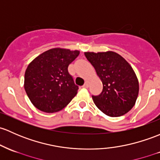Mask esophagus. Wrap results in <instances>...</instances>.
Wrapping results in <instances>:
<instances>
[{"label": "esophagus", "mask_w": 160, "mask_h": 160, "mask_svg": "<svg viewBox=\"0 0 160 160\" xmlns=\"http://www.w3.org/2000/svg\"><path fill=\"white\" fill-rule=\"evenodd\" d=\"M88 87H89V83H88V82H85V83L83 84V87H84V88H87Z\"/></svg>", "instance_id": "esophagus-1"}]
</instances>
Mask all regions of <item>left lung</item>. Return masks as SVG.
Listing matches in <instances>:
<instances>
[{
    "label": "left lung",
    "mask_w": 160,
    "mask_h": 160,
    "mask_svg": "<svg viewBox=\"0 0 160 160\" xmlns=\"http://www.w3.org/2000/svg\"><path fill=\"white\" fill-rule=\"evenodd\" d=\"M84 54L102 83L101 93L92 96L95 105L109 117L127 113L133 107L139 93L137 76L128 62L112 51Z\"/></svg>",
    "instance_id": "8db88e82"
}]
</instances>
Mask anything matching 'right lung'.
I'll use <instances>...</instances> for the list:
<instances>
[{"label":"right lung","instance_id":"1","mask_svg":"<svg viewBox=\"0 0 160 160\" xmlns=\"http://www.w3.org/2000/svg\"><path fill=\"white\" fill-rule=\"evenodd\" d=\"M80 51L53 48L41 53L28 65L24 89L32 103L45 112L61 110L77 93L79 87L68 66Z\"/></svg>","mask_w":160,"mask_h":160}]
</instances>
